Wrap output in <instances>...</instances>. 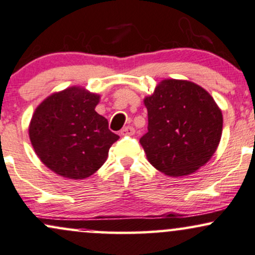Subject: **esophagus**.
<instances>
[{
    "instance_id": "obj_1",
    "label": "esophagus",
    "mask_w": 255,
    "mask_h": 255,
    "mask_svg": "<svg viewBox=\"0 0 255 255\" xmlns=\"http://www.w3.org/2000/svg\"><path fill=\"white\" fill-rule=\"evenodd\" d=\"M134 131H135L134 127H131V126H126V127L121 129V134L122 135H133Z\"/></svg>"
}]
</instances>
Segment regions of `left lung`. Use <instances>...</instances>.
<instances>
[{"mask_svg": "<svg viewBox=\"0 0 255 255\" xmlns=\"http://www.w3.org/2000/svg\"><path fill=\"white\" fill-rule=\"evenodd\" d=\"M148 131L140 139L148 161L171 177L188 176L210 160L222 134V112L195 83L165 79L143 100Z\"/></svg>", "mask_w": 255, "mask_h": 255, "instance_id": "1", "label": "left lung"}]
</instances>
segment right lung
Listing matches in <instances>:
<instances>
[{"mask_svg":"<svg viewBox=\"0 0 255 255\" xmlns=\"http://www.w3.org/2000/svg\"><path fill=\"white\" fill-rule=\"evenodd\" d=\"M100 95L71 87L39 104L29 124L36 155L50 170L70 179L90 177L108 158L119 135L95 112Z\"/></svg>","mask_w":255,"mask_h":255,"instance_id":"obj_1","label":"right lung"}]
</instances>
